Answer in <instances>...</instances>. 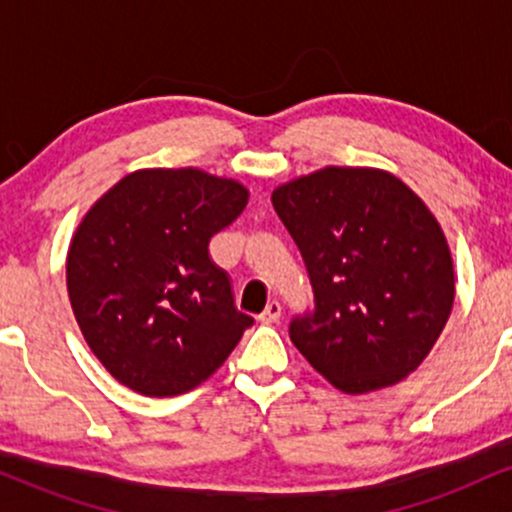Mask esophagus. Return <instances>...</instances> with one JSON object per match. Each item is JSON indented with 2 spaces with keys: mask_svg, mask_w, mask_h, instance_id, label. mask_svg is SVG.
Returning <instances> with one entry per match:
<instances>
[{
  "mask_svg": "<svg viewBox=\"0 0 512 512\" xmlns=\"http://www.w3.org/2000/svg\"><path fill=\"white\" fill-rule=\"evenodd\" d=\"M281 317V303L279 301H269L267 308H264V313L260 315V320L264 322V325H272V322H276Z\"/></svg>",
  "mask_w": 512,
  "mask_h": 512,
  "instance_id": "obj_1",
  "label": "esophagus"
}]
</instances>
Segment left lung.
Instances as JSON below:
<instances>
[{"instance_id": "1", "label": "left lung", "mask_w": 512, "mask_h": 512, "mask_svg": "<svg viewBox=\"0 0 512 512\" xmlns=\"http://www.w3.org/2000/svg\"><path fill=\"white\" fill-rule=\"evenodd\" d=\"M313 286L289 325L317 373L349 395L407 378L438 342L455 298L448 240L395 175L330 166L272 195Z\"/></svg>"}]
</instances>
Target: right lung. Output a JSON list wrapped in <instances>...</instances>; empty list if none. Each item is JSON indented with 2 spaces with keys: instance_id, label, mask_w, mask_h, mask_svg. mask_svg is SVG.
<instances>
[{
  "instance_id": "add662e5",
  "label": "right lung",
  "mask_w": 512,
  "mask_h": 512,
  "mask_svg": "<svg viewBox=\"0 0 512 512\" xmlns=\"http://www.w3.org/2000/svg\"><path fill=\"white\" fill-rule=\"evenodd\" d=\"M248 190L197 168L122 178L93 204L67 255L76 322L98 361L146 397L190 392L236 349L252 317L209 240L243 214Z\"/></svg>"
}]
</instances>
